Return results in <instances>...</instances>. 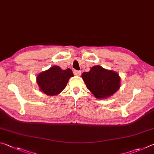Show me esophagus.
Wrapping results in <instances>:
<instances>
[{
  "instance_id": "obj_1",
  "label": "esophagus",
  "mask_w": 154,
  "mask_h": 154,
  "mask_svg": "<svg viewBox=\"0 0 154 154\" xmlns=\"http://www.w3.org/2000/svg\"><path fill=\"white\" fill-rule=\"evenodd\" d=\"M74 74L77 75H81V71H78V70H74Z\"/></svg>"
}]
</instances>
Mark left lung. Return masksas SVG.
<instances>
[{
  "label": "left lung",
  "instance_id": "8db88e82",
  "mask_svg": "<svg viewBox=\"0 0 154 154\" xmlns=\"http://www.w3.org/2000/svg\"><path fill=\"white\" fill-rule=\"evenodd\" d=\"M82 78L88 89L97 99L108 98L120 87L119 74L100 66H95L89 72H83Z\"/></svg>",
  "mask_w": 154,
  "mask_h": 154
}]
</instances>
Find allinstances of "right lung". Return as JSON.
<instances>
[{"label":"right lung","instance_id":"add662e5","mask_svg":"<svg viewBox=\"0 0 154 154\" xmlns=\"http://www.w3.org/2000/svg\"><path fill=\"white\" fill-rule=\"evenodd\" d=\"M74 74L71 69H62L60 67L53 66L49 69L40 72L36 77V82L40 91L49 96L60 93Z\"/></svg>","mask_w":154,"mask_h":154}]
</instances>
